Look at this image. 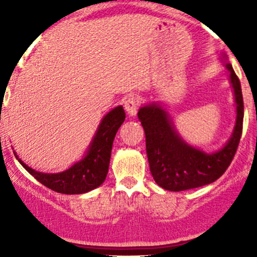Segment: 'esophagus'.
Here are the masks:
<instances>
[{
  "mask_svg": "<svg viewBox=\"0 0 257 257\" xmlns=\"http://www.w3.org/2000/svg\"><path fill=\"white\" fill-rule=\"evenodd\" d=\"M139 104H141V100H139L138 97H129L124 102V108H125L126 113L129 115L133 116L137 114V109H138Z\"/></svg>",
  "mask_w": 257,
  "mask_h": 257,
  "instance_id": "obj_1",
  "label": "esophagus"
}]
</instances>
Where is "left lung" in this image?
Segmentation results:
<instances>
[{"label": "left lung", "mask_w": 257, "mask_h": 257, "mask_svg": "<svg viewBox=\"0 0 257 257\" xmlns=\"http://www.w3.org/2000/svg\"><path fill=\"white\" fill-rule=\"evenodd\" d=\"M225 58V57H224ZM230 83L236 103V123L231 138L215 153H205L183 141L167 110L158 103L142 107L138 118L145 132L148 162L155 183L165 190L183 191L217 180L231 164L242 134L241 84L230 63Z\"/></svg>", "instance_id": "left-lung-1"}]
</instances>
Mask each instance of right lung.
<instances>
[{
  "mask_svg": "<svg viewBox=\"0 0 257 257\" xmlns=\"http://www.w3.org/2000/svg\"><path fill=\"white\" fill-rule=\"evenodd\" d=\"M125 119L121 105L110 110L100 121L87 154L67 170L56 174L36 172L16 158L23 168L41 184L61 194H84L102 185L108 174L113 141Z\"/></svg>",
  "mask_w": 257,
  "mask_h": 257,
  "instance_id": "obj_1",
  "label": "right lung"
}]
</instances>
